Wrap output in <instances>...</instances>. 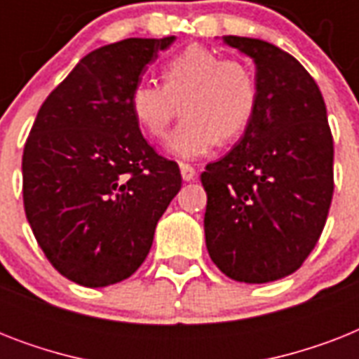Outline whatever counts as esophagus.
<instances>
[{"instance_id":"esophagus-1","label":"esophagus","mask_w":359,"mask_h":359,"mask_svg":"<svg viewBox=\"0 0 359 359\" xmlns=\"http://www.w3.org/2000/svg\"><path fill=\"white\" fill-rule=\"evenodd\" d=\"M180 175L184 180H194L196 179V168L190 163H180Z\"/></svg>"}]
</instances>
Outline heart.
<instances>
[{
    "mask_svg": "<svg viewBox=\"0 0 359 359\" xmlns=\"http://www.w3.org/2000/svg\"><path fill=\"white\" fill-rule=\"evenodd\" d=\"M257 80L240 59H222L205 46H188L162 67V86L137 81L128 97L135 123L151 140L163 141L182 111L169 149L175 156L194 160L219 140L238 137L255 114Z\"/></svg>",
    "mask_w": 359,
    "mask_h": 359,
    "instance_id": "1",
    "label": "heart"
}]
</instances>
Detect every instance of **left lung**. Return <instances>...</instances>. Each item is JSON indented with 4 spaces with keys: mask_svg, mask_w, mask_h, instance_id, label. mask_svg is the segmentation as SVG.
<instances>
[{
    "mask_svg": "<svg viewBox=\"0 0 359 359\" xmlns=\"http://www.w3.org/2000/svg\"><path fill=\"white\" fill-rule=\"evenodd\" d=\"M257 65L255 114L238 145L201 173L212 262L242 283L296 272L320 238L334 196V140L311 74L270 42L224 36Z\"/></svg>",
    "mask_w": 359,
    "mask_h": 359,
    "instance_id": "obj_1",
    "label": "left lung"
}]
</instances>
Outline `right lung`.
<instances>
[{
	"label": "right lung",
	"mask_w": 359,
	"mask_h": 359,
	"mask_svg": "<svg viewBox=\"0 0 359 359\" xmlns=\"http://www.w3.org/2000/svg\"><path fill=\"white\" fill-rule=\"evenodd\" d=\"M175 41L124 39L87 53L42 102L22 156L31 231L61 276L83 287L130 278L180 186L130 111L132 87Z\"/></svg>",
	"instance_id": "obj_1"
}]
</instances>
